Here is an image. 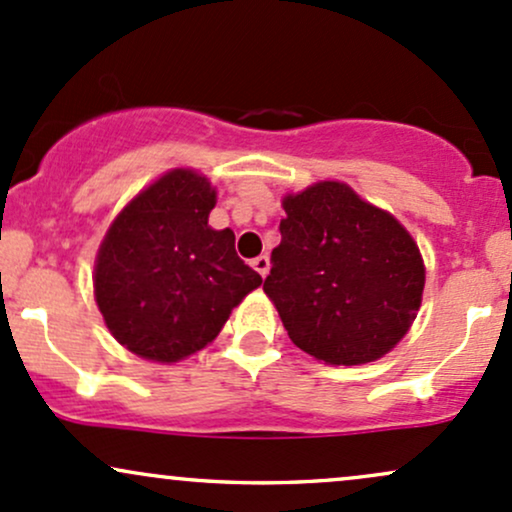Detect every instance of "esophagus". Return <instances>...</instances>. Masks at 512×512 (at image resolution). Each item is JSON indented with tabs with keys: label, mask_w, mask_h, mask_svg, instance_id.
<instances>
[{
	"label": "esophagus",
	"mask_w": 512,
	"mask_h": 512,
	"mask_svg": "<svg viewBox=\"0 0 512 512\" xmlns=\"http://www.w3.org/2000/svg\"><path fill=\"white\" fill-rule=\"evenodd\" d=\"M252 267H255V272L262 276H267L269 274V257L267 255H260V257H255V260H252Z\"/></svg>",
	"instance_id": "esophagus-1"
}]
</instances>
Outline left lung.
I'll return each mask as SVG.
<instances>
[{"label":"left lung","instance_id":"left-lung-1","mask_svg":"<svg viewBox=\"0 0 512 512\" xmlns=\"http://www.w3.org/2000/svg\"><path fill=\"white\" fill-rule=\"evenodd\" d=\"M281 204L264 293L291 342L330 366L385 356L409 332L424 293L414 238L344 182H315Z\"/></svg>","mask_w":512,"mask_h":512}]
</instances>
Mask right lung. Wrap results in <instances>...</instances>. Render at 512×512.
Listing matches in <instances>:
<instances>
[{
	"label": "right lung",
	"mask_w": 512,
	"mask_h": 512,
	"mask_svg": "<svg viewBox=\"0 0 512 512\" xmlns=\"http://www.w3.org/2000/svg\"><path fill=\"white\" fill-rule=\"evenodd\" d=\"M216 190L175 168L117 214L96 257L93 293L132 354L175 363L214 342L262 276L238 257L231 228L214 231Z\"/></svg>",
	"instance_id": "obj_1"
}]
</instances>
